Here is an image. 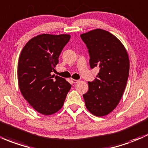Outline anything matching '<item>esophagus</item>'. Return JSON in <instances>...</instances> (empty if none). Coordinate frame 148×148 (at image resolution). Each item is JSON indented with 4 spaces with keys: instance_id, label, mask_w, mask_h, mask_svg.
Listing matches in <instances>:
<instances>
[{
    "instance_id": "34e87169",
    "label": "esophagus",
    "mask_w": 148,
    "mask_h": 148,
    "mask_svg": "<svg viewBox=\"0 0 148 148\" xmlns=\"http://www.w3.org/2000/svg\"><path fill=\"white\" fill-rule=\"evenodd\" d=\"M71 83H72V84H77V83H78V82H79V80H76V79H71Z\"/></svg>"
}]
</instances>
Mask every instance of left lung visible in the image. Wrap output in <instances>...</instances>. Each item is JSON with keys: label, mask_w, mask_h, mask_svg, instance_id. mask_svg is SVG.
Segmentation results:
<instances>
[{"label": "left lung", "mask_w": 148, "mask_h": 148, "mask_svg": "<svg viewBox=\"0 0 148 148\" xmlns=\"http://www.w3.org/2000/svg\"><path fill=\"white\" fill-rule=\"evenodd\" d=\"M81 38L88 50L90 68L100 69L83 95L86 107L95 116H105L117 106L124 92L129 74V56L121 41L103 29L82 34Z\"/></svg>", "instance_id": "1"}]
</instances>
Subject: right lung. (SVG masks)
<instances>
[{
    "instance_id": "1",
    "label": "right lung",
    "mask_w": 148,
    "mask_h": 148,
    "mask_svg": "<svg viewBox=\"0 0 148 148\" xmlns=\"http://www.w3.org/2000/svg\"><path fill=\"white\" fill-rule=\"evenodd\" d=\"M70 35L44 34L29 40L20 53L17 77L20 91L38 112L50 115L62 108L71 86L51 75Z\"/></svg>"
}]
</instances>
